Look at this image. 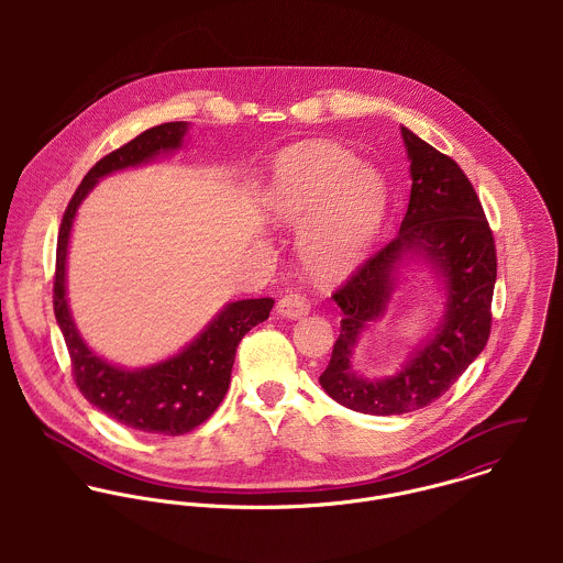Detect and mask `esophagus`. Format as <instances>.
<instances>
[{"label":"esophagus","mask_w":563,"mask_h":563,"mask_svg":"<svg viewBox=\"0 0 563 563\" xmlns=\"http://www.w3.org/2000/svg\"><path fill=\"white\" fill-rule=\"evenodd\" d=\"M277 312L286 319H301L310 312V301L306 299V295L301 292H288L279 299L277 303Z\"/></svg>","instance_id":"1"}]
</instances>
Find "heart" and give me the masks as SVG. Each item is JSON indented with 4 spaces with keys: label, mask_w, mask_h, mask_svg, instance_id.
Returning a JSON list of instances; mask_svg holds the SVG:
<instances>
[{
    "label": "heart",
    "mask_w": 563,
    "mask_h": 563,
    "mask_svg": "<svg viewBox=\"0 0 563 563\" xmlns=\"http://www.w3.org/2000/svg\"><path fill=\"white\" fill-rule=\"evenodd\" d=\"M384 210L386 181L379 170L321 143L286 152L264 195L273 223H306L303 253L321 277L342 275L362 257Z\"/></svg>",
    "instance_id": "obj_1"
}]
</instances>
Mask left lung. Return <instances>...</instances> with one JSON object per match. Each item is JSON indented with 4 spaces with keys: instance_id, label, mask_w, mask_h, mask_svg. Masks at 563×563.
I'll use <instances>...</instances> for the list:
<instances>
[{
    "instance_id": "obj_1",
    "label": "left lung",
    "mask_w": 563,
    "mask_h": 563,
    "mask_svg": "<svg viewBox=\"0 0 563 563\" xmlns=\"http://www.w3.org/2000/svg\"><path fill=\"white\" fill-rule=\"evenodd\" d=\"M411 192L399 234L368 257L331 299L342 310L340 335L322 390L362 413H407L440 399L473 364L489 338L496 284L494 236L482 201L460 164L401 128ZM424 258L448 288L445 319L393 378L366 380L352 371V349L361 331L380 318L401 264Z\"/></svg>"
}]
</instances>
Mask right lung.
I'll list each match as a JSON object with an SVG mask.
<instances>
[{"label":"right lung","instance_id":"obj_1","mask_svg":"<svg viewBox=\"0 0 563 563\" xmlns=\"http://www.w3.org/2000/svg\"><path fill=\"white\" fill-rule=\"evenodd\" d=\"M186 130L188 123L184 121L162 123L97 162L81 179L65 210L56 246L54 314L65 335L74 379L84 399L125 427L164 435L188 433L212 416L230 388L239 342L251 327L268 319L275 301L266 297L228 303L177 355L147 368L128 371L106 362L81 340L67 303L65 271L74 219L92 186L114 170L139 166L179 150Z\"/></svg>","mask_w":563,"mask_h":563}]
</instances>
